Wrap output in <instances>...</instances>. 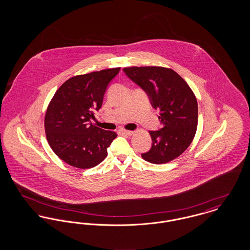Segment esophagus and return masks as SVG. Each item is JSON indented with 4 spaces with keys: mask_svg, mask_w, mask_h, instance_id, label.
I'll list each match as a JSON object with an SVG mask.
<instances>
[{
    "mask_svg": "<svg viewBox=\"0 0 250 250\" xmlns=\"http://www.w3.org/2000/svg\"><path fill=\"white\" fill-rule=\"evenodd\" d=\"M122 132H123L124 134H125V135H128V136H132V135L134 134V131L125 130V129H123Z\"/></svg>",
    "mask_w": 250,
    "mask_h": 250,
    "instance_id": "34e87169",
    "label": "esophagus"
}]
</instances>
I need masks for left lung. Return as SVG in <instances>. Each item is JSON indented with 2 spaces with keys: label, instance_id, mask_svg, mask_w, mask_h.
<instances>
[{
  "label": "left lung",
  "instance_id": "left-lung-1",
  "mask_svg": "<svg viewBox=\"0 0 250 250\" xmlns=\"http://www.w3.org/2000/svg\"><path fill=\"white\" fill-rule=\"evenodd\" d=\"M149 96L160 111L162 128L149 131L152 147L142 154L153 164L167 163L182 155L192 143L198 126V103L186 81L170 68L132 66L123 69Z\"/></svg>",
  "mask_w": 250,
  "mask_h": 250
}]
</instances>
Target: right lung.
<instances>
[{
    "instance_id": "1",
    "label": "right lung",
    "mask_w": 250,
    "mask_h": 250,
    "mask_svg": "<svg viewBox=\"0 0 250 250\" xmlns=\"http://www.w3.org/2000/svg\"><path fill=\"white\" fill-rule=\"evenodd\" d=\"M120 67L78 75L62 84L48 104L45 131L52 151L62 161L79 168L101 163L107 147L117 137L92 124L99 110L107 84Z\"/></svg>"
}]
</instances>
